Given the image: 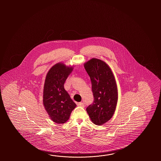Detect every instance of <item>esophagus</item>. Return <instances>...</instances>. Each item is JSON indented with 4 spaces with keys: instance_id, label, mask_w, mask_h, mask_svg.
Listing matches in <instances>:
<instances>
[{
    "instance_id": "obj_1",
    "label": "esophagus",
    "mask_w": 161,
    "mask_h": 161,
    "mask_svg": "<svg viewBox=\"0 0 161 161\" xmlns=\"http://www.w3.org/2000/svg\"><path fill=\"white\" fill-rule=\"evenodd\" d=\"M78 106H81V107H84V103H78Z\"/></svg>"
}]
</instances>
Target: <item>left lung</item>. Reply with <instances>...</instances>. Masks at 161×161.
I'll return each mask as SVG.
<instances>
[{
  "instance_id": "8db88e82",
  "label": "left lung",
  "mask_w": 161,
  "mask_h": 161,
  "mask_svg": "<svg viewBox=\"0 0 161 161\" xmlns=\"http://www.w3.org/2000/svg\"><path fill=\"white\" fill-rule=\"evenodd\" d=\"M84 67L91 79L94 97L86 111L93 123L103 125L112 117L116 110L118 99L116 80L109 67L99 59L92 58Z\"/></svg>"
}]
</instances>
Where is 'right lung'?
I'll list each match as a JSON object with an SVG mask.
<instances>
[{
  "mask_svg": "<svg viewBox=\"0 0 161 161\" xmlns=\"http://www.w3.org/2000/svg\"><path fill=\"white\" fill-rule=\"evenodd\" d=\"M73 67L58 63L48 71L45 80L43 103L51 120L57 124L69 120L76 104L64 88Z\"/></svg>",
  "mask_w": 161,
  "mask_h": 161,
  "instance_id": "add662e5",
  "label": "right lung"
}]
</instances>
